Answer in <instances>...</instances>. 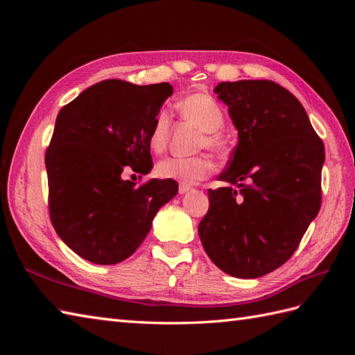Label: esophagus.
I'll return each mask as SVG.
<instances>
[{"mask_svg": "<svg viewBox=\"0 0 355 355\" xmlns=\"http://www.w3.org/2000/svg\"><path fill=\"white\" fill-rule=\"evenodd\" d=\"M191 189H192L191 187L184 185V184H180V185H179V194H187V192H189Z\"/></svg>", "mask_w": 355, "mask_h": 355, "instance_id": "34e87169", "label": "esophagus"}]
</instances>
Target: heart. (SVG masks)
<instances>
[{"label": "heart", "mask_w": 355, "mask_h": 355, "mask_svg": "<svg viewBox=\"0 0 355 355\" xmlns=\"http://www.w3.org/2000/svg\"><path fill=\"white\" fill-rule=\"evenodd\" d=\"M179 112L187 121L197 125L202 132L198 141L200 148H207L213 153H222L225 142L219 130L225 124V115L220 105L207 93H192L179 102ZM170 115L166 111L157 114L149 133V146L154 153H161L167 145ZM213 161L207 155L197 157H168L157 164L159 178L192 185L211 175Z\"/></svg>", "instance_id": "heart-1"}]
</instances>
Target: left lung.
Returning a JSON list of instances; mask_svg holds the SVG:
<instances>
[{"label": "left lung", "instance_id": "1", "mask_svg": "<svg viewBox=\"0 0 355 355\" xmlns=\"http://www.w3.org/2000/svg\"><path fill=\"white\" fill-rule=\"evenodd\" d=\"M239 132L228 167L209 189L198 225L211 262L239 278H257L290 259L321 206L324 145L295 96L268 80L214 89Z\"/></svg>", "mask_w": 355, "mask_h": 355}]
</instances>
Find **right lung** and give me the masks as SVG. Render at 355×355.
<instances>
[{
	"instance_id": "1",
	"label": "right lung",
	"mask_w": 355,
	"mask_h": 355,
	"mask_svg": "<svg viewBox=\"0 0 355 355\" xmlns=\"http://www.w3.org/2000/svg\"><path fill=\"white\" fill-rule=\"evenodd\" d=\"M171 94L168 83L105 80L59 111L46 153L50 219L83 259L114 265L130 257L159 207L178 194L176 180L137 187L124 179L128 170L151 171L149 133Z\"/></svg>"
}]
</instances>
